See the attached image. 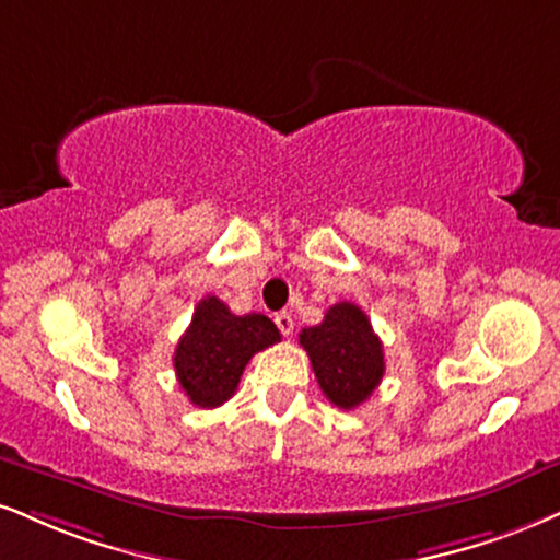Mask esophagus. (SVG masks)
<instances>
[{
    "label": "esophagus",
    "instance_id": "esophagus-1",
    "mask_svg": "<svg viewBox=\"0 0 560 560\" xmlns=\"http://www.w3.org/2000/svg\"><path fill=\"white\" fill-rule=\"evenodd\" d=\"M275 324H278V329L282 335H293V314L291 312H280L275 314Z\"/></svg>",
    "mask_w": 560,
    "mask_h": 560
}]
</instances>
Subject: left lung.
Segmentation results:
<instances>
[{
    "label": "left lung",
    "mask_w": 560,
    "mask_h": 560,
    "mask_svg": "<svg viewBox=\"0 0 560 560\" xmlns=\"http://www.w3.org/2000/svg\"><path fill=\"white\" fill-rule=\"evenodd\" d=\"M299 342L308 353L324 397L342 410L365 402L382 384V340L355 303L340 301L329 306L324 322L303 329Z\"/></svg>",
    "instance_id": "8db88e82"
}]
</instances>
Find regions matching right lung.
Returning a JSON list of instances; mask_svg holds the SVG:
<instances>
[{
    "label": "right lung",
    "instance_id": "add662e5",
    "mask_svg": "<svg viewBox=\"0 0 560 560\" xmlns=\"http://www.w3.org/2000/svg\"><path fill=\"white\" fill-rule=\"evenodd\" d=\"M275 342L280 332L265 314L236 316L218 295H205L174 353L184 395L207 410L228 402L254 353Z\"/></svg>",
    "mask_w": 560,
    "mask_h": 560
}]
</instances>
